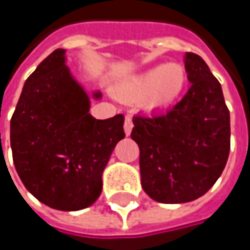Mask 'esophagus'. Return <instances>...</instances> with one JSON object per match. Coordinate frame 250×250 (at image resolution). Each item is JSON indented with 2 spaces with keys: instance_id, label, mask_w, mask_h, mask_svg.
Masks as SVG:
<instances>
[{
  "instance_id": "1",
  "label": "esophagus",
  "mask_w": 250,
  "mask_h": 250,
  "mask_svg": "<svg viewBox=\"0 0 250 250\" xmlns=\"http://www.w3.org/2000/svg\"><path fill=\"white\" fill-rule=\"evenodd\" d=\"M131 128H133V120H131V117H130V116H127V117L125 119V131L127 136L131 133Z\"/></svg>"
}]
</instances>
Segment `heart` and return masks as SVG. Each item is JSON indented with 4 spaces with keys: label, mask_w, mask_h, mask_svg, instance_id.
<instances>
[{
    "label": "heart",
    "mask_w": 250,
    "mask_h": 250,
    "mask_svg": "<svg viewBox=\"0 0 250 250\" xmlns=\"http://www.w3.org/2000/svg\"><path fill=\"white\" fill-rule=\"evenodd\" d=\"M187 85V72L181 65H159L143 74L128 78L119 88L120 94L130 100L145 98L149 110L172 105Z\"/></svg>",
    "instance_id": "obj_1"
}]
</instances>
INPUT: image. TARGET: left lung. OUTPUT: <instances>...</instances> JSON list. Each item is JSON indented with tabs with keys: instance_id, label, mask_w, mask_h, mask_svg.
Returning a JSON list of instances; mask_svg holds the SVG:
<instances>
[{
	"instance_id": "left-lung-1",
	"label": "left lung",
	"mask_w": 250,
	"mask_h": 250,
	"mask_svg": "<svg viewBox=\"0 0 250 250\" xmlns=\"http://www.w3.org/2000/svg\"><path fill=\"white\" fill-rule=\"evenodd\" d=\"M191 83L165 114L133 117L145 192L164 204L189 203L219 179L230 152V113L220 82L195 53L184 56Z\"/></svg>"
}]
</instances>
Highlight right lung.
Listing matches in <instances>:
<instances>
[{
	"instance_id": "obj_1",
	"label": "right lung",
	"mask_w": 250,
	"mask_h": 250,
	"mask_svg": "<svg viewBox=\"0 0 250 250\" xmlns=\"http://www.w3.org/2000/svg\"><path fill=\"white\" fill-rule=\"evenodd\" d=\"M101 98L100 91L91 95ZM91 97L66 66V50L52 52L27 78L11 117V150L24 187L43 204L62 211L92 206L103 172L125 139V116L97 120Z\"/></svg>"
}]
</instances>
